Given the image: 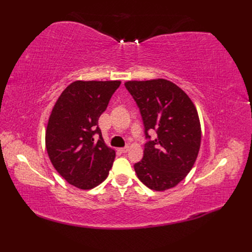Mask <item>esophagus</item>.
I'll return each instance as SVG.
<instances>
[{
  "label": "esophagus",
  "mask_w": 252,
  "mask_h": 252,
  "mask_svg": "<svg viewBox=\"0 0 252 252\" xmlns=\"http://www.w3.org/2000/svg\"><path fill=\"white\" fill-rule=\"evenodd\" d=\"M119 150L122 152V154H126V152L129 150V147H128V146H125V147H123V148H120Z\"/></svg>",
  "instance_id": "1"
}]
</instances>
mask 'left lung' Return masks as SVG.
Returning <instances> with one entry per match:
<instances>
[{
    "label": "left lung",
    "mask_w": 252,
    "mask_h": 252,
    "mask_svg": "<svg viewBox=\"0 0 252 252\" xmlns=\"http://www.w3.org/2000/svg\"><path fill=\"white\" fill-rule=\"evenodd\" d=\"M125 87L140 109L148 140L143 158L134 164L136 175L157 191L177 186L191 170L201 146L195 106L180 87L164 79L129 81ZM149 130L157 132L155 140Z\"/></svg>",
    "instance_id": "1"
}]
</instances>
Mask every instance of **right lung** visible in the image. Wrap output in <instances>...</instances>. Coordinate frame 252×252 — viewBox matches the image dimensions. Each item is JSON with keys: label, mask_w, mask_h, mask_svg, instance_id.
<instances>
[{"label": "right lung", "mask_w": 252, "mask_h": 252, "mask_svg": "<svg viewBox=\"0 0 252 252\" xmlns=\"http://www.w3.org/2000/svg\"><path fill=\"white\" fill-rule=\"evenodd\" d=\"M120 81H75L53 107L46 129V149L56 170L69 184L91 189L108 177L116 152L106 146L98 118Z\"/></svg>", "instance_id": "right-lung-1"}]
</instances>
